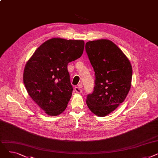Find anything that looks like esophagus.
I'll return each mask as SVG.
<instances>
[{"label":"esophagus","mask_w":158,"mask_h":158,"mask_svg":"<svg viewBox=\"0 0 158 158\" xmlns=\"http://www.w3.org/2000/svg\"><path fill=\"white\" fill-rule=\"evenodd\" d=\"M82 84H80L78 85V86H76L74 88V90L75 92H77V94H81L82 92Z\"/></svg>","instance_id":"34e87169"}]
</instances>
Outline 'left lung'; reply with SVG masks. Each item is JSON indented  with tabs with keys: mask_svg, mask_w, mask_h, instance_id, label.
I'll return each instance as SVG.
<instances>
[{
	"mask_svg": "<svg viewBox=\"0 0 158 158\" xmlns=\"http://www.w3.org/2000/svg\"><path fill=\"white\" fill-rule=\"evenodd\" d=\"M95 72V86L86 104L95 115L105 117L125 100L131 86L132 69L126 56L113 41L101 39L85 45Z\"/></svg>",
	"mask_w": 158,
	"mask_h": 158,
	"instance_id": "left-lung-1",
	"label": "left lung"
}]
</instances>
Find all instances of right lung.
Instances as JSON below:
<instances>
[{"instance_id":"1","label":"right lung","mask_w":158,"mask_h":158,"mask_svg":"<svg viewBox=\"0 0 158 158\" xmlns=\"http://www.w3.org/2000/svg\"><path fill=\"white\" fill-rule=\"evenodd\" d=\"M84 47L83 40L52 38L27 62L23 83L31 98L48 115H59L66 108L73 91L68 63L79 58Z\"/></svg>"}]
</instances>
